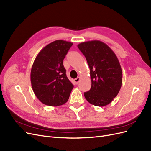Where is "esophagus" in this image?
I'll return each mask as SVG.
<instances>
[{
  "label": "esophagus",
  "instance_id": "esophagus-1",
  "mask_svg": "<svg viewBox=\"0 0 151 151\" xmlns=\"http://www.w3.org/2000/svg\"><path fill=\"white\" fill-rule=\"evenodd\" d=\"M80 80V77H78V78H76V79H75L74 81H75V83L76 84H78V83H79Z\"/></svg>",
  "mask_w": 151,
  "mask_h": 151
}]
</instances>
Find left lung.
<instances>
[{
  "mask_svg": "<svg viewBox=\"0 0 151 151\" xmlns=\"http://www.w3.org/2000/svg\"><path fill=\"white\" fill-rule=\"evenodd\" d=\"M78 49L90 68L92 86L84 96L90 104L105 106L113 101L122 85L123 73L118 59L110 47L100 40L80 43Z\"/></svg>",
  "mask_w": 151,
  "mask_h": 151,
  "instance_id": "obj_1",
  "label": "left lung"
}]
</instances>
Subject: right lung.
<instances>
[{"instance_id":"right-lung-1","label":"right lung","mask_w":151,"mask_h":151,"mask_svg":"<svg viewBox=\"0 0 151 151\" xmlns=\"http://www.w3.org/2000/svg\"><path fill=\"white\" fill-rule=\"evenodd\" d=\"M73 43L58 40L44 47L32 67L31 83L36 97L44 104L61 106L68 101L74 86L69 80L63 60Z\"/></svg>"}]
</instances>
